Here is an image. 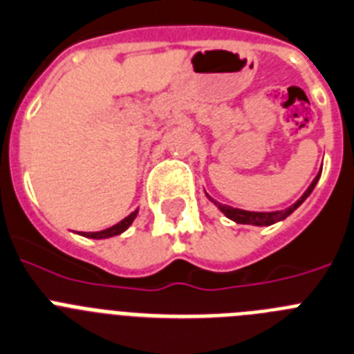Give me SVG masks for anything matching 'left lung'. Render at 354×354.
Segmentation results:
<instances>
[{
	"mask_svg": "<svg viewBox=\"0 0 354 354\" xmlns=\"http://www.w3.org/2000/svg\"><path fill=\"white\" fill-rule=\"evenodd\" d=\"M319 176H321V173L317 174V178L312 181V185L308 187V190H306L305 194L301 196V199H297V203H294L292 207H288L287 210H279V212H248V210H241V208H233V207H226V205H221V203L217 201H212L219 207V210L223 212L228 219L235 221V223L239 224H254V226H269V224H274L278 223V221H283L285 217H288V215L292 214V212L296 210L297 207H299L301 203L305 201L306 198L310 196V192L313 190V187L317 185L319 181Z\"/></svg>",
	"mask_w": 354,
	"mask_h": 354,
	"instance_id": "8db88e82",
	"label": "left lung"
}]
</instances>
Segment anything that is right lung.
I'll list each match as a JSON object with an SVG mask.
<instances>
[{
	"instance_id": "right-lung-1",
	"label": "right lung",
	"mask_w": 354,
	"mask_h": 354,
	"mask_svg": "<svg viewBox=\"0 0 354 354\" xmlns=\"http://www.w3.org/2000/svg\"><path fill=\"white\" fill-rule=\"evenodd\" d=\"M135 217H137V210L131 212L128 217H124L121 223H118L115 226H112V228L101 230V232H94V233H82V235L88 236V239H109V236H115V235H119V233L124 232V230H128V226L133 223Z\"/></svg>"
}]
</instances>
